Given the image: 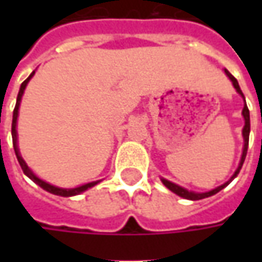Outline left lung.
<instances>
[{
  "instance_id": "1",
  "label": "left lung",
  "mask_w": 262,
  "mask_h": 262,
  "mask_svg": "<svg viewBox=\"0 0 262 262\" xmlns=\"http://www.w3.org/2000/svg\"><path fill=\"white\" fill-rule=\"evenodd\" d=\"M225 73H226V76L230 78V81H232V84H233V87L236 89V92L239 93V95L244 97V93H242V90H241V87H239V84H237V80L235 78V77L232 76L227 70H225ZM245 99V97H244ZM242 115H244V119H245V125H244V129H242V136H244V151H242V157H241V162H239V166H237L236 172L233 173V176L227 181V182H225L223 185L217 186V188H214V189H211V191H208V192H203V194H198V192H192V191H188V189H185V188H182V186L176 185V184H173V182H170V181H167V179H163L162 178V182H163V185L166 186V188H169L172 192H175L176 195L182 196V198H185V200H192V201H195V200H203V198H207V196H211L214 195V194H217L219 191H222L225 186H227L237 176V173H239V170H241V167H242V165H244V162H245V157H247V151H248V143H249V131H251V122H249V109H248L247 103L244 105V109H242Z\"/></svg>"
}]
</instances>
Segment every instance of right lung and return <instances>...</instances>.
Listing matches in <instances>:
<instances>
[{"label":"right lung","instance_id":"add662e5","mask_svg":"<svg viewBox=\"0 0 262 262\" xmlns=\"http://www.w3.org/2000/svg\"><path fill=\"white\" fill-rule=\"evenodd\" d=\"M35 74V71L30 74V76L26 78L25 81L21 83V86H20V90H18V96H17V102H15V107L14 111H13V124H11V136H13V147H14V151H15V156H17V160H18V163H20V166L23 169V172H25L26 176H29L35 184L40 186V188H43L45 191L48 192H51V194H55V195L59 196H73V195H78V194H81V192H84L86 189L89 188H92V186H95L96 184H99V181H96V182H89V184H84V185L81 186H77V188H58V186L51 185V184H48L45 181H42V179H39L37 176L29 169V166L26 165V162L23 160V157L20 156V151H18V147H17V129H15V126H17V116H18V106H20V102H21V96L25 93V89L27 86V83H29V80L33 77Z\"/></svg>","mask_w":262,"mask_h":262}]
</instances>
